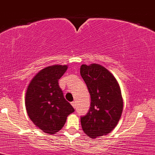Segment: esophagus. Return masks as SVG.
Masks as SVG:
<instances>
[{"label":"esophagus","instance_id":"1","mask_svg":"<svg viewBox=\"0 0 155 155\" xmlns=\"http://www.w3.org/2000/svg\"><path fill=\"white\" fill-rule=\"evenodd\" d=\"M71 104V105H72L73 107L76 108V102L75 101H72Z\"/></svg>","mask_w":155,"mask_h":155}]
</instances>
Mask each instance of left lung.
I'll return each instance as SVG.
<instances>
[{"label":"left lung","instance_id":"left-lung-1","mask_svg":"<svg viewBox=\"0 0 155 155\" xmlns=\"http://www.w3.org/2000/svg\"><path fill=\"white\" fill-rule=\"evenodd\" d=\"M80 72L91 97L88 113L81 117L83 130L91 138L107 135L118 124L123 110L119 84L101 65H82Z\"/></svg>","mask_w":155,"mask_h":155}]
</instances>
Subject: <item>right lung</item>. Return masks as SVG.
<instances>
[{
  "instance_id": "add662e5",
  "label": "right lung",
  "mask_w": 155,
  "mask_h": 155,
  "mask_svg": "<svg viewBox=\"0 0 155 155\" xmlns=\"http://www.w3.org/2000/svg\"><path fill=\"white\" fill-rule=\"evenodd\" d=\"M68 66L54 65L43 68L34 76L27 89L25 106L30 119L36 127L50 134L58 132L74 111L65 99L59 79Z\"/></svg>"
}]
</instances>
